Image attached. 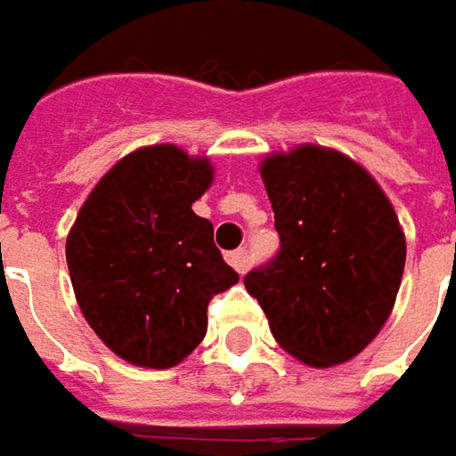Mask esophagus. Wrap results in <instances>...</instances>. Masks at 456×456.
Listing matches in <instances>:
<instances>
[{"label":"esophagus","mask_w":456,"mask_h":456,"mask_svg":"<svg viewBox=\"0 0 456 456\" xmlns=\"http://www.w3.org/2000/svg\"><path fill=\"white\" fill-rule=\"evenodd\" d=\"M228 264H231V266H233L238 273L246 272V269H248V258H246V251H243V248L231 251V254H228Z\"/></svg>","instance_id":"1"}]
</instances>
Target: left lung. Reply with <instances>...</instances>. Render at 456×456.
I'll return each mask as SVG.
<instances>
[{
    "label": "left lung",
    "instance_id": "8db88e82",
    "mask_svg": "<svg viewBox=\"0 0 456 456\" xmlns=\"http://www.w3.org/2000/svg\"><path fill=\"white\" fill-rule=\"evenodd\" d=\"M281 248L243 279L273 340L312 368L362 353L391 317L406 266L394 205L355 159L320 144L258 165Z\"/></svg>",
    "mask_w": 456,
    "mask_h": 456
}]
</instances>
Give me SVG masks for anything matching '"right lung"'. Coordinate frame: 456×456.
<instances>
[{"mask_svg": "<svg viewBox=\"0 0 456 456\" xmlns=\"http://www.w3.org/2000/svg\"><path fill=\"white\" fill-rule=\"evenodd\" d=\"M213 184L208 157L154 144L118 159L80 205L65 258L80 312L139 368L183 362L208 332V302L238 273L192 202Z\"/></svg>", "mask_w": 456, "mask_h": 456, "instance_id": "add662e5", "label": "right lung"}]
</instances>
